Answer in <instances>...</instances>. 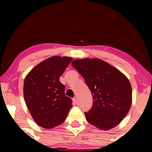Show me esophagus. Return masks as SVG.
Instances as JSON below:
<instances>
[{
	"label": "esophagus",
	"mask_w": 152,
	"mask_h": 152,
	"mask_svg": "<svg viewBox=\"0 0 152 152\" xmlns=\"http://www.w3.org/2000/svg\"><path fill=\"white\" fill-rule=\"evenodd\" d=\"M72 101H73V103L75 104H77V99L75 98V97H74V98L72 99Z\"/></svg>",
	"instance_id": "1"
}]
</instances>
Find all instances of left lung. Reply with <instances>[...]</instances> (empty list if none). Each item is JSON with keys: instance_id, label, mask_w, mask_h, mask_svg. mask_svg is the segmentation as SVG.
Listing matches in <instances>:
<instances>
[{"instance_id": "left-lung-1", "label": "left lung", "mask_w": 152, "mask_h": 152, "mask_svg": "<svg viewBox=\"0 0 152 152\" xmlns=\"http://www.w3.org/2000/svg\"><path fill=\"white\" fill-rule=\"evenodd\" d=\"M93 96V106L85 112L89 123L103 130L118 125L127 115L132 102V86L119 70L99 59L74 60Z\"/></svg>"}]
</instances>
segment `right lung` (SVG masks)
<instances>
[{"label": "right lung", "mask_w": 152, "mask_h": 152, "mask_svg": "<svg viewBox=\"0 0 152 152\" xmlns=\"http://www.w3.org/2000/svg\"><path fill=\"white\" fill-rule=\"evenodd\" d=\"M72 60L68 57H50L33 68L25 78V102L33 120L43 128L61 124L72 107L71 98L66 96L65 86L59 82Z\"/></svg>", "instance_id": "add662e5"}]
</instances>
